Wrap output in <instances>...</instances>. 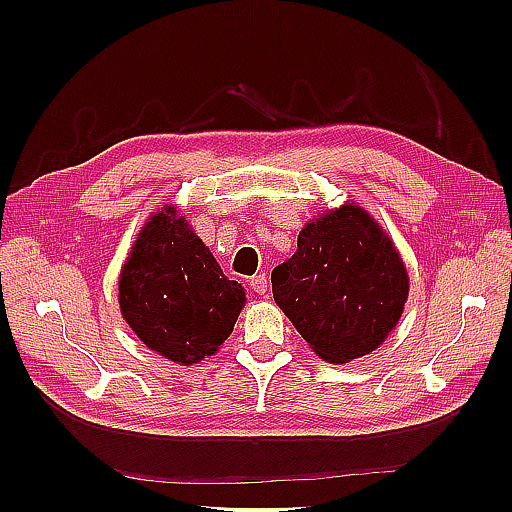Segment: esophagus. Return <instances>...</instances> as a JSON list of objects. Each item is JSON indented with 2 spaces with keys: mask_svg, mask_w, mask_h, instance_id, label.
Here are the masks:
<instances>
[{
  "mask_svg": "<svg viewBox=\"0 0 512 512\" xmlns=\"http://www.w3.org/2000/svg\"><path fill=\"white\" fill-rule=\"evenodd\" d=\"M250 288H252L256 294H262V297H265V294L269 292V280H267V275H254L252 280H250Z\"/></svg>",
  "mask_w": 512,
  "mask_h": 512,
  "instance_id": "esophagus-1",
  "label": "esophagus"
}]
</instances>
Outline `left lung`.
Returning <instances> with one entry per match:
<instances>
[{
  "label": "left lung",
  "mask_w": 512,
  "mask_h": 512,
  "mask_svg": "<svg viewBox=\"0 0 512 512\" xmlns=\"http://www.w3.org/2000/svg\"><path fill=\"white\" fill-rule=\"evenodd\" d=\"M271 273L273 299L322 361L374 352L404 312L408 273L389 235L356 203L318 215Z\"/></svg>",
  "instance_id": "8db88e82"
}]
</instances>
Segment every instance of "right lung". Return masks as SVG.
Here are the masks:
<instances>
[{"label": "right lung", "instance_id": "obj_1", "mask_svg": "<svg viewBox=\"0 0 512 512\" xmlns=\"http://www.w3.org/2000/svg\"><path fill=\"white\" fill-rule=\"evenodd\" d=\"M245 290L222 273L188 220L166 205L138 232L119 275V307L141 342L179 365L218 352Z\"/></svg>", "mask_w": 512, "mask_h": 512}]
</instances>
